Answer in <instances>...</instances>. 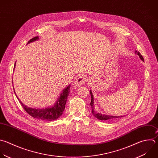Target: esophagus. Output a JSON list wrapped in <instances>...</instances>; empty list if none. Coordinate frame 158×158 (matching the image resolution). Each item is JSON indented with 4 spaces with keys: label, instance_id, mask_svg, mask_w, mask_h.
<instances>
[{
    "label": "esophagus",
    "instance_id": "34e87169",
    "mask_svg": "<svg viewBox=\"0 0 158 158\" xmlns=\"http://www.w3.org/2000/svg\"><path fill=\"white\" fill-rule=\"evenodd\" d=\"M87 81V77L85 76H81L79 77H78L74 82V85L75 87H80L82 85L84 84H85Z\"/></svg>",
    "mask_w": 158,
    "mask_h": 158
}]
</instances>
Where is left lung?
<instances>
[{"instance_id":"1","label":"left lung","mask_w":158,"mask_h":158,"mask_svg":"<svg viewBox=\"0 0 158 158\" xmlns=\"http://www.w3.org/2000/svg\"><path fill=\"white\" fill-rule=\"evenodd\" d=\"M135 53H136L141 60L144 61V58L142 56V55L139 53V52H137V51H135ZM90 94L91 95V102H90V106L92 108V113L94 115L95 118L100 120H103V121H112L114 120H115L117 118L122 117L123 116H114V115H108L107 114H105L102 111H97L95 110V106H94V96L92 92V90H90Z\"/></svg>"}]
</instances>
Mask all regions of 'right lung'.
I'll list each match as a JSON object with an SVG mask.
<instances>
[{
    "label": "right lung",
    "mask_w": 158,
    "mask_h": 158,
    "mask_svg": "<svg viewBox=\"0 0 158 158\" xmlns=\"http://www.w3.org/2000/svg\"><path fill=\"white\" fill-rule=\"evenodd\" d=\"M39 40L38 36H36L32 39H31L27 43L29 44L30 43H32L33 41H35L36 40ZM16 63L14 65V68L15 67ZM71 87V85L69 84L66 87H65L62 92L59 95L57 100L52 104L51 106L45 107H28L26 105L23 104L20 100L17 97L15 92L14 90V92L22 104V107H23L24 110L31 117H33L35 118H37L43 121H53L55 120H57L62 115L65 109L66 103L67 101L68 96L69 94V89Z\"/></svg>",
    "instance_id": "right-lung-1"
}]
</instances>
